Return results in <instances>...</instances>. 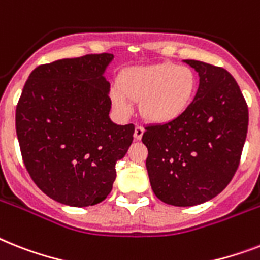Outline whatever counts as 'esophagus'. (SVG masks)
<instances>
[{"mask_svg":"<svg viewBox=\"0 0 260 260\" xmlns=\"http://www.w3.org/2000/svg\"><path fill=\"white\" fill-rule=\"evenodd\" d=\"M143 134H144V128L140 125H137L136 128H135V134H134V137H135V140L139 141L141 140V137H143Z\"/></svg>","mask_w":260,"mask_h":260,"instance_id":"1","label":"esophagus"}]
</instances>
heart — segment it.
Here are the masks:
<instances>
[{
    "instance_id": "obj_1",
    "label": "heart",
    "mask_w": 260,
    "mask_h": 260,
    "mask_svg": "<svg viewBox=\"0 0 260 260\" xmlns=\"http://www.w3.org/2000/svg\"><path fill=\"white\" fill-rule=\"evenodd\" d=\"M198 90V76L187 65L174 62L134 67L124 71L119 85L109 96L120 115L129 116L134 103H140V113L147 121L167 124L178 120L191 107Z\"/></svg>"
}]
</instances>
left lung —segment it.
<instances>
[{"instance_id": "8db88e82", "label": "left lung", "mask_w": 260, "mask_h": 260, "mask_svg": "<svg viewBox=\"0 0 260 260\" xmlns=\"http://www.w3.org/2000/svg\"><path fill=\"white\" fill-rule=\"evenodd\" d=\"M199 75V88L184 115L145 128L143 143L152 191L176 207L208 202L227 187L239 166L248 108L229 72L184 60Z\"/></svg>"}]
</instances>
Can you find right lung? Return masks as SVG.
<instances>
[{"instance_id":"obj_1","label":"right lung","mask_w":260,"mask_h":260,"mask_svg":"<svg viewBox=\"0 0 260 260\" xmlns=\"http://www.w3.org/2000/svg\"><path fill=\"white\" fill-rule=\"evenodd\" d=\"M113 54H86L40 65L16 109V132L27 172L58 203L88 207L109 195L116 163L134 140L135 125L109 117Z\"/></svg>"}]
</instances>
